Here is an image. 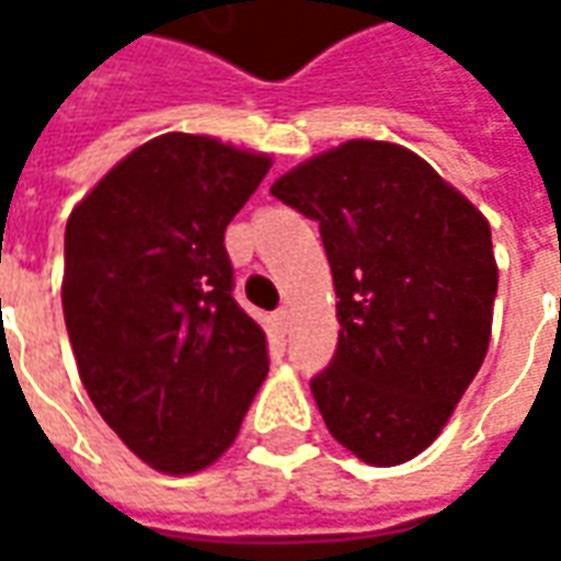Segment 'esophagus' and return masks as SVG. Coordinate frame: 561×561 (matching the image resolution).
Wrapping results in <instances>:
<instances>
[{"label":"esophagus","mask_w":561,"mask_h":561,"mask_svg":"<svg viewBox=\"0 0 561 561\" xmlns=\"http://www.w3.org/2000/svg\"><path fill=\"white\" fill-rule=\"evenodd\" d=\"M291 321H294V309H291V306H282V309H276V324H279L282 330L291 328Z\"/></svg>","instance_id":"1"}]
</instances>
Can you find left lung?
I'll use <instances>...</instances> for the list:
<instances>
[{
  "label": "left lung",
  "mask_w": 561,
  "mask_h": 561,
  "mask_svg": "<svg viewBox=\"0 0 561 561\" xmlns=\"http://www.w3.org/2000/svg\"><path fill=\"white\" fill-rule=\"evenodd\" d=\"M270 192L318 221L340 297L336 354L312 378L318 412L357 459L409 462L486 357L499 288L490 221L388 140H345Z\"/></svg>",
  "instance_id": "left-lung-1"
}]
</instances>
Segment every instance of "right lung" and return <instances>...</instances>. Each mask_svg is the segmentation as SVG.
<instances>
[{
    "instance_id": "obj_1",
    "label": "right lung",
    "mask_w": 561,
    "mask_h": 561,
    "mask_svg": "<svg viewBox=\"0 0 561 561\" xmlns=\"http://www.w3.org/2000/svg\"><path fill=\"white\" fill-rule=\"evenodd\" d=\"M270 164L168 131L68 216L62 312L80 381L128 450L164 474L213 466L267 378L264 330L231 294L225 228Z\"/></svg>"
}]
</instances>
